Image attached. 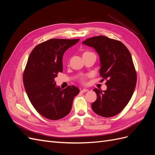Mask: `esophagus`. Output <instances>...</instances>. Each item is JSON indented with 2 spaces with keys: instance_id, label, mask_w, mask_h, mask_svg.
<instances>
[{
  "instance_id": "34e87169",
  "label": "esophagus",
  "mask_w": 155,
  "mask_h": 155,
  "mask_svg": "<svg viewBox=\"0 0 155 155\" xmlns=\"http://www.w3.org/2000/svg\"><path fill=\"white\" fill-rule=\"evenodd\" d=\"M88 89H87V88H83V89H82V90H81V93L87 92H88Z\"/></svg>"
}]
</instances>
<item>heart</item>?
I'll return each instance as SVG.
<instances>
[{
    "label": "heart",
    "mask_w": 155,
    "mask_h": 155,
    "mask_svg": "<svg viewBox=\"0 0 155 155\" xmlns=\"http://www.w3.org/2000/svg\"><path fill=\"white\" fill-rule=\"evenodd\" d=\"M87 79V76H83L81 78V81L82 83H85Z\"/></svg>",
    "instance_id": "b5f03b06"
}]
</instances>
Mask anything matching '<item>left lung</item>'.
Wrapping results in <instances>:
<instances>
[{
  "label": "left lung",
  "instance_id": "left-lung-1",
  "mask_svg": "<svg viewBox=\"0 0 155 155\" xmlns=\"http://www.w3.org/2000/svg\"><path fill=\"white\" fill-rule=\"evenodd\" d=\"M82 43L99 54L100 75L107 80L106 91L94 89L97 97L92 109L102 117L114 116L128 104L137 85V71L130 51L121 41L104 35L91 37Z\"/></svg>",
  "mask_w": 155,
  "mask_h": 155
}]
</instances>
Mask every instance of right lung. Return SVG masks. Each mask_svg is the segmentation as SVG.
I'll return each instance as SVG.
<instances>
[{
  "mask_svg": "<svg viewBox=\"0 0 155 155\" xmlns=\"http://www.w3.org/2000/svg\"><path fill=\"white\" fill-rule=\"evenodd\" d=\"M78 39H51L37 45L28 59L23 83L35 109L45 118L57 120L70 113L79 89L74 85L61 89L54 78L63 72V55Z\"/></svg>",
  "mask_w": 155,
  "mask_h": 155,
  "instance_id": "add662e5",
  "label": "right lung"
}]
</instances>
